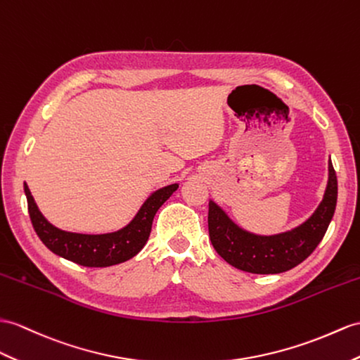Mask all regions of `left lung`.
<instances>
[{"instance_id":"left-lung-1","label":"left lung","mask_w":360,"mask_h":360,"mask_svg":"<svg viewBox=\"0 0 360 360\" xmlns=\"http://www.w3.org/2000/svg\"><path fill=\"white\" fill-rule=\"evenodd\" d=\"M338 179L328 163V181L316 210L304 223L275 235H258L243 229L221 206L209 200V236L212 246L231 266L258 275H275L290 270L311 255L326 235L335 215Z\"/></svg>"}]
</instances>
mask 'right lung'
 Wrapping results in <instances>:
<instances>
[{"label": "right lung", "instance_id": "right-lung-1", "mask_svg": "<svg viewBox=\"0 0 360 360\" xmlns=\"http://www.w3.org/2000/svg\"><path fill=\"white\" fill-rule=\"evenodd\" d=\"M179 188V183L154 191L125 227L108 233L67 232L41 214L29 186L24 183L29 215L39 240L56 255L85 267H108L136 257L150 238L154 215Z\"/></svg>", "mask_w": 360, "mask_h": 360}]
</instances>
